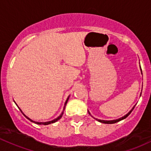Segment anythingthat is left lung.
<instances>
[{
    "label": "left lung",
    "instance_id": "obj_1",
    "mask_svg": "<svg viewBox=\"0 0 151 151\" xmlns=\"http://www.w3.org/2000/svg\"><path fill=\"white\" fill-rule=\"evenodd\" d=\"M140 69H141V68H140ZM141 72H142V70H141ZM134 107H135V106H134ZM134 107L130 111V112H128V113L126 115H125L124 116V117H121V118H120V119H118V120H98L99 122H102V123H106V124H113V123H115V122H119V121H120V120H123V119H125V118H126V117H127V116H128L129 115H130V113H131V112L132 111V110H133L134 109Z\"/></svg>",
    "mask_w": 151,
    "mask_h": 151
}]
</instances>
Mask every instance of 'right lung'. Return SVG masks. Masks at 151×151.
Returning <instances> with one entry per match:
<instances>
[{"mask_svg": "<svg viewBox=\"0 0 151 151\" xmlns=\"http://www.w3.org/2000/svg\"><path fill=\"white\" fill-rule=\"evenodd\" d=\"M68 99H69V97H68L67 98V101H66V102H65V104H64V105H66V104H67V101H68ZM20 109V108H19ZM64 109H65V106H64ZM20 110L21 111V109H20ZM64 110H63V112H62V114H61L59 116V117H57V118H56V119H54V120H51V121H49V122H35V121H33L32 120H31V119L30 118H29V117H27V116H26L24 115V113H23V112L22 111H21V112H22L23 113V115H24L25 117H26V118L28 119V120H31V122H34V123H36V124H38V125H49V124H51V123H54V122H57V121H58V120H59V119H61V117H62V115H63V114H64Z\"/></svg>", "mask_w": 151, "mask_h": 151, "instance_id": "add662e5", "label": "right lung"}]
</instances>
